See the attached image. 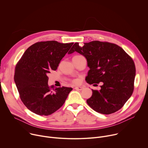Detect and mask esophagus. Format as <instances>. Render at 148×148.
I'll return each instance as SVG.
<instances>
[{"label":"esophagus","mask_w":148,"mask_h":148,"mask_svg":"<svg viewBox=\"0 0 148 148\" xmlns=\"http://www.w3.org/2000/svg\"><path fill=\"white\" fill-rule=\"evenodd\" d=\"M75 89L76 90H81L84 89V87H82V86H78V87H75Z\"/></svg>","instance_id":"34e87169"}]
</instances>
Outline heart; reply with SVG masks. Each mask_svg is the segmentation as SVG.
<instances>
[{"instance_id": "1", "label": "heart", "mask_w": 148, "mask_h": 148, "mask_svg": "<svg viewBox=\"0 0 148 148\" xmlns=\"http://www.w3.org/2000/svg\"><path fill=\"white\" fill-rule=\"evenodd\" d=\"M79 80H77V79H73V80H72V83L73 84L77 85V84H79Z\"/></svg>"}]
</instances>
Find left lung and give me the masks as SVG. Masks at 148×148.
I'll return each mask as SVG.
<instances>
[{
  "mask_svg": "<svg viewBox=\"0 0 148 148\" xmlns=\"http://www.w3.org/2000/svg\"><path fill=\"white\" fill-rule=\"evenodd\" d=\"M75 51L87 59L90 70L86 82L96 86L102 82L100 90H93L87 99L95 111L109 114L121 109L132 95L136 75L135 63L118 45L108 42L94 40L80 46L75 43L69 54Z\"/></svg>",
  "mask_w": 148,
  "mask_h": 148,
  "instance_id": "obj_1",
  "label": "left lung"
}]
</instances>
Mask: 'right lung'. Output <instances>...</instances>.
<instances>
[{
    "instance_id": "1",
    "label": "right lung",
    "mask_w": 148,
    "mask_h": 148,
    "mask_svg": "<svg viewBox=\"0 0 148 148\" xmlns=\"http://www.w3.org/2000/svg\"><path fill=\"white\" fill-rule=\"evenodd\" d=\"M73 43L51 40L29 47L18 62L14 80L22 102L30 111L47 116L64 104L72 88L49 86L47 74L56 71Z\"/></svg>"
}]
</instances>
